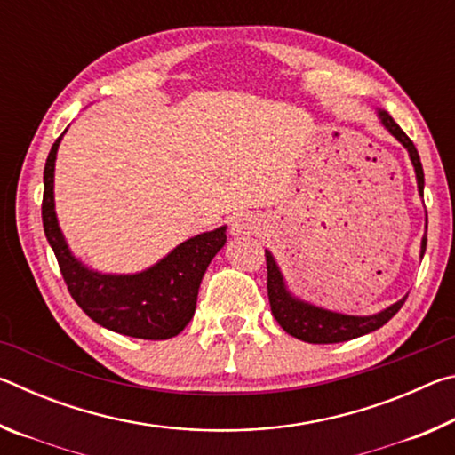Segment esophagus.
<instances>
[{
    "label": "esophagus",
    "instance_id": "obj_1",
    "mask_svg": "<svg viewBox=\"0 0 455 455\" xmlns=\"http://www.w3.org/2000/svg\"><path fill=\"white\" fill-rule=\"evenodd\" d=\"M259 228V219L252 212H241L235 214L233 220H230V235L233 236H249L257 233Z\"/></svg>",
    "mask_w": 455,
    "mask_h": 455
}]
</instances>
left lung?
<instances>
[{
  "mask_svg": "<svg viewBox=\"0 0 455 455\" xmlns=\"http://www.w3.org/2000/svg\"><path fill=\"white\" fill-rule=\"evenodd\" d=\"M377 116H379L381 124L391 136H395L399 142L405 146V150L410 152L415 179H418V190L423 196V168L418 148H415L413 142L410 140L402 128H399L397 122L389 116L385 110H377ZM427 236L421 238V252L419 257L423 259V252H426ZM267 255V291H268V303H271V311L279 325L287 331L289 335L301 339L307 343H341L349 341V339H355L361 335L371 333V331L383 327L394 315L402 309L405 303V297L399 299L397 303L389 305L387 309H383L375 315H365V317H359V315H343L337 311L323 309V307L311 305L307 301H301L295 295H291L287 289V283H284V276L281 273L279 265H276L275 257L271 252L265 251Z\"/></svg>",
  "mask_w": 455,
  "mask_h": 455,
  "instance_id": "8db88e82",
  "label": "left lung"
}]
</instances>
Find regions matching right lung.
Here are the masks:
<instances>
[{
  "mask_svg": "<svg viewBox=\"0 0 455 455\" xmlns=\"http://www.w3.org/2000/svg\"><path fill=\"white\" fill-rule=\"evenodd\" d=\"M61 136L53 142L45 160L42 220L72 299L92 321L114 333L148 341L179 335L195 315L206 267L227 243V227L188 238L140 273L106 275L88 268L72 255L53 204V168Z\"/></svg>",
  "mask_w": 455,
  "mask_h": 455,
  "instance_id": "right-lung-1",
  "label": "right lung"
}]
</instances>
